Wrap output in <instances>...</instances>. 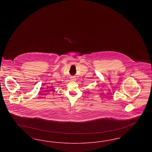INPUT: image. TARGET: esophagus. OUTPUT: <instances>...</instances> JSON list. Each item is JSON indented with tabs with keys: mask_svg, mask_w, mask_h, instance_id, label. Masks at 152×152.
I'll return each mask as SVG.
<instances>
[{
	"mask_svg": "<svg viewBox=\"0 0 152 152\" xmlns=\"http://www.w3.org/2000/svg\"><path fill=\"white\" fill-rule=\"evenodd\" d=\"M71 81H75L76 80V78H75V77H72L71 78Z\"/></svg>",
	"mask_w": 152,
	"mask_h": 152,
	"instance_id": "esophagus-1",
	"label": "esophagus"
}]
</instances>
